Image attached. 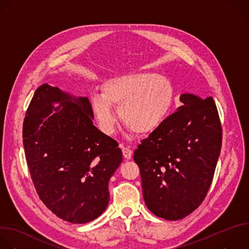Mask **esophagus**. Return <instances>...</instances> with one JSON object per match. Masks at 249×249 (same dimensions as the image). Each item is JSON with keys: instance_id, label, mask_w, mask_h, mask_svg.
<instances>
[{"instance_id": "1", "label": "esophagus", "mask_w": 249, "mask_h": 249, "mask_svg": "<svg viewBox=\"0 0 249 249\" xmlns=\"http://www.w3.org/2000/svg\"><path fill=\"white\" fill-rule=\"evenodd\" d=\"M122 148V153H123V156L126 158V159H131L132 157V154H133V151L130 149V147L128 146H121Z\"/></svg>"}]
</instances>
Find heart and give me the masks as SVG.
Returning <instances> with one entry per match:
<instances>
[{"label": "heart", "mask_w": 249, "mask_h": 249, "mask_svg": "<svg viewBox=\"0 0 249 249\" xmlns=\"http://www.w3.org/2000/svg\"><path fill=\"white\" fill-rule=\"evenodd\" d=\"M175 90L171 82L153 72H133L107 80L102 94L91 97V106L106 134L115 128L113 107L124 125L137 135H147L165 121L172 109Z\"/></svg>", "instance_id": "obj_1"}]
</instances>
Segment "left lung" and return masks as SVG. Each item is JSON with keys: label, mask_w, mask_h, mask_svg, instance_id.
Here are the masks:
<instances>
[{"label": "left lung", "mask_w": 249, "mask_h": 249, "mask_svg": "<svg viewBox=\"0 0 249 249\" xmlns=\"http://www.w3.org/2000/svg\"><path fill=\"white\" fill-rule=\"evenodd\" d=\"M183 106L134 151L147 208L169 221L185 218L204 200L222 146L213 98L180 97Z\"/></svg>", "instance_id": "1"}]
</instances>
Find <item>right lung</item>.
<instances>
[{"instance_id": "add662e5", "label": "right lung", "mask_w": 249, "mask_h": 249, "mask_svg": "<svg viewBox=\"0 0 249 249\" xmlns=\"http://www.w3.org/2000/svg\"><path fill=\"white\" fill-rule=\"evenodd\" d=\"M60 102L54 108L53 103ZM89 99L43 84L23 122L26 162L36 192L60 219L89 223L108 205V181L123 160L118 142L93 124Z\"/></svg>"}]
</instances>
